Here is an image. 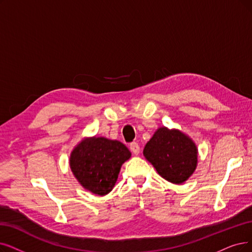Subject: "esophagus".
Masks as SVG:
<instances>
[{"mask_svg":"<svg viewBox=\"0 0 252 252\" xmlns=\"http://www.w3.org/2000/svg\"><path fill=\"white\" fill-rule=\"evenodd\" d=\"M130 150H131V152H132L134 155H138V154H139V151H140L139 145H138L137 143H135V142L131 143V144H130Z\"/></svg>","mask_w":252,"mask_h":252,"instance_id":"esophagus-1","label":"esophagus"}]
</instances>
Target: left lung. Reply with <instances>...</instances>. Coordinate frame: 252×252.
<instances>
[{
  "label": "left lung",
  "instance_id": "obj_1",
  "mask_svg": "<svg viewBox=\"0 0 252 252\" xmlns=\"http://www.w3.org/2000/svg\"><path fill=\"white\" fill-rule=\"evenodd\" d=\"M144 156L157 173L174 184H182L194 173L197 148L180 130L160 127L144 149Z\"/></svg>",
  "mask_w": 252,
  "mask_h": 252
}]
</instances>
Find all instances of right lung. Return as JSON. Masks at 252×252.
<instances>
[{
  "mask_svg": "<svg viewBox=\"0 0 252 252\" xmlns=\"http://www.w3.org/2000/svg\"><path fill=\"white\" fill-rule=\"evenodd\" d=\"M131 157L119 140L105 137L84 138L70 155V168L79 184L98 195L113 190L122 164Z\"/></svg>",
  "mask_w": 252,
  "mask_h": 252,
  "instance_id": "1",
  "label": "right lung"
}]
</instances>
